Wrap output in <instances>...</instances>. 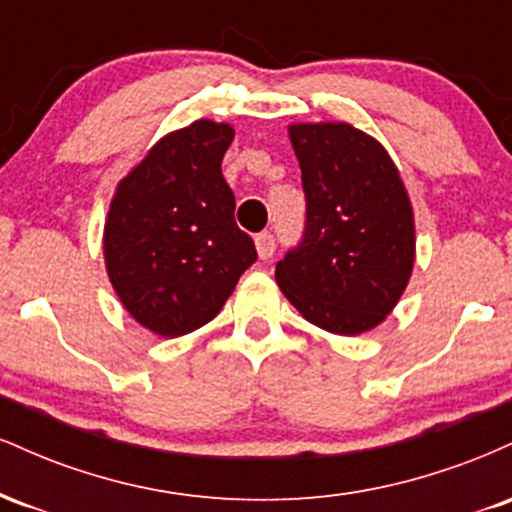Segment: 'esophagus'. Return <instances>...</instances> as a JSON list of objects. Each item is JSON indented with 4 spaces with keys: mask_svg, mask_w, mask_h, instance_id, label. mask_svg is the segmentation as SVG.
<instances>
[{
    "mask_svg": "<svg viewBox=\"0 0 512 512\" xmlns=\"http://www.w3.org/2000/svg\"><path fill=\"white\" fill-rule=\"evenodd\" d=\"M255 248H257V255H260V260H269V257H272L274 250H276L272 233H257Z\"/></svg>",
    "mask_w": 512,
    "mask_h": 512,
    "instance_id": "1",
    "label": "esophagus"
}]
</instances>
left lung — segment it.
<instances>
[{
	"label": "left lung",
	"mask_w": 512,
	"mask_h": 512,
	"mask_svg": "<svg viewBox=\"0 0 512 512\" xmlns=\"http://www.w3.org/2000/svg\"><path fill=\"white\" fill-rule=\"evenodd\" d=\"M305 233L276 284L320 330L356 337L395 310L416 260L414 209L385 146L349 122H293Z\"/></svg>",
	"instance_id": "left-lung-1"
}]
</instances>
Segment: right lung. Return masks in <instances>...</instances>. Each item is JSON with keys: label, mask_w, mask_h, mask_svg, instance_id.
I'll use <instances>...</instances> for the list:
<instances>
[{"label": "right lung", "mask_w": 512, "mask_h": 512, "mask_svg": "<svg viewBox=\"0 0 512 512\" xmlns=\"http://www.w3.org/2000/svg\"><path fill=\"white\" fill-rule=\"evenodd\" d=\"M233 137V125L204 117L168 132L110 199L105 272L127 313L158 337H182L214 320L257 260L221 173Z\"/></svg>", "instance_id": "obj_1"}]
</instances>
